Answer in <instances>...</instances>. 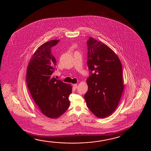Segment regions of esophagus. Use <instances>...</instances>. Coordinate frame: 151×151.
I'll return each instance as SVG.
<instances>
[{
    "instance_id": "34e87169",
    "label": "esophagus",
    "mask_w": 151,
    "mask_h": 151,
    "mask_svg": "<svg viewBox=\"0 0 151 151\" xmlns=\"http://www.w3.org/2000/svg\"><path fill=\"white\" fill-rule=\"evenodd\" d=\"M72 86H73V88H74V90L77 89V87H78L77 84H73Z\"/></svg>"
}]
</instances>
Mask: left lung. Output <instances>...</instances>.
<instances>
[{
    "instance_id": "obj_1",
    "label": "left lung",
    "mask_w": 151,
    "mask_h": 151,
    "mask_svg": "<svg viewBox=\"0 0 151 151\" xmlns=\"http://www.w3.org/2000/svg\"><path fill=\"white\" fill-rule=\"evenodd\" d=\"M87 44L91 75L87 79L88 89L84 98L94 116L104 118L114 112L122 96V65L118 55L104 43L90 37Z\"/></svg>"
}]
</instances>
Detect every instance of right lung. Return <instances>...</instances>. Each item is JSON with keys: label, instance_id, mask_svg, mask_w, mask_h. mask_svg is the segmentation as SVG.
<instances>
[{"label": "right lung", "instance_id": "1", "mask_svg": "<svg viewBox=\"0 0 151 151\" xmlns=\"http://www.w3.org/2000/svg\"><path fill=\"white\" fill-rule=\"evenodd\" d=\"M59 40H52L40 46L29 62L26 83L35 104L43 114L52 119L58 118L70 106L68 96L72 93L70 84L53 77L56 60L51 47Z\"/></svg>", "mask_w": 151, "mask_h": 151}]
</instances>
